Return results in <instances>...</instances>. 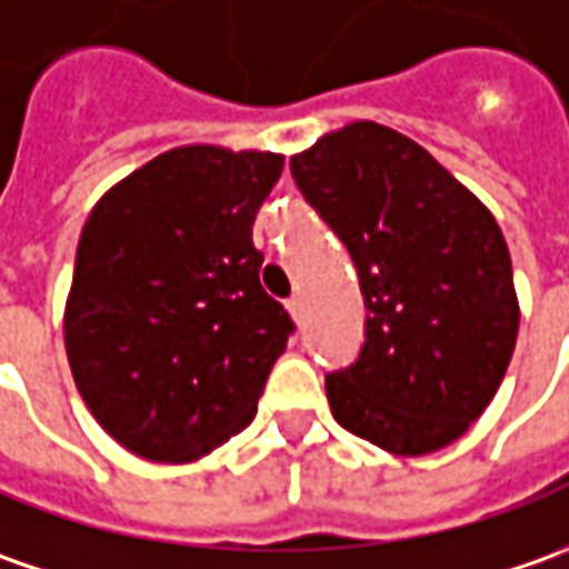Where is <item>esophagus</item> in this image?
<instances>
[{"label":"esophagus","mask_w":569,"mask_h":569,"mask_svg":"<svg viewBox=\"0 0 569 569\" xmlns=\"http://www.w3.org/2000/svg\"><path fill=\"white\" fill-rule=\"evenodd\" d=\"M286 308H289V315L296 318V321H302V315H305V302H302V296H292L289 302H286Z\"/></svg>","instance_id":"esophagus-1"}]
</instances>
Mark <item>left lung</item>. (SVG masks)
<instances>
[{"instance_id":"left-lung-1","label":"left lung","mask_w":569,"mask_h":569,"mask_svg":"<svg viewBox=\"0 0 569 569\" xmlns=\"http://www.w3.org/2000/svg\"><path fill=\"white\" fill-rule=\"evenodd\" d=\"M289 169L349 248L368 308L359 359L327 375L333 419L397 457L453 443L495 400L517 346L498 220L421 144L365 119Z\"/></svg>"}]
</instances>
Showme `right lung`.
<instances>
[{"label":"right lung","instance_id":"obj_1","mask_svg":"<svg viewBox=\"0 0 569 569\" xmlns=\"http://www.w3.org/2000/svg\"><path fill=\"white\" fill-rule=\"evenodd\" d=\"M283 153L172 148L93 204L66 352L90 416L153 462H191L258 412L292 321L261 286L254 217Z\"/></svg>","mask_w":569,"mask_h":569}]
</instances>
